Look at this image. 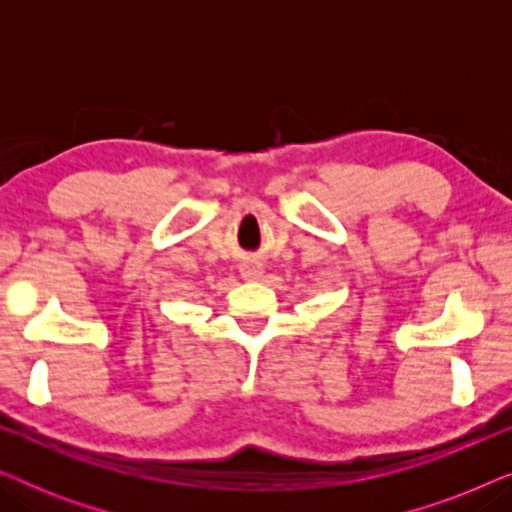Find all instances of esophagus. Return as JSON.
<instances>
[{
  "instance_id": "esophagus-1",
  "label": "esophagus",
  "mask_w": 512,
  "mask_h": 512,
  "mask_svg": "<svg viewBox=\"0 0 512 512\" xmlns=\"http://www.w3.org/2000/svg\"><path fill=\"white\" fill-rule=\"evenodd\" d=\"M240 272L244 279H261L263 275V265L256 261V258H244L240 263Z\"/></svg>"
}]
</instances>
